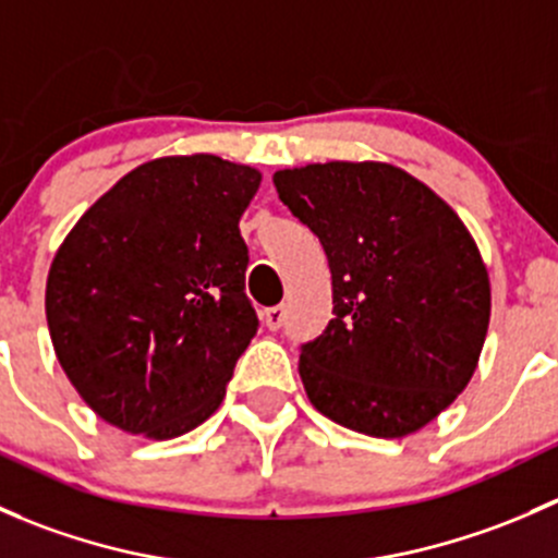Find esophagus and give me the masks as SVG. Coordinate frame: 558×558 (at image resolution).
<instances>
[{
    "mask_svg": "<svg viewBox=\"0 0 558 558\" xmlns=\"http://www.w3.org/2000/svg\"><path fill=\"white\" fill-rule=\"evenodd\" d=\"M262 320H264V326H267V329L278 331L280 326H283V320H286V311H283V307H269V311L262 313Z\"/></svg>",
    "mask_w": 558,
    "mask_h": 558,
    "instance_id": "obj_1",
    "label": "esophagus"
}]
</instances>
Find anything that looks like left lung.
<instances>
[{
	"instance_id": "1",
	"label": "left lung",
	"mask_w": 558,
	"mask_h": 558,
	"mask_svg": "<svg viewBox=\"0 0 558 558\" xmlns=\"http://www.w3.org/2000/svg\"><path fill=\"white\" fill-rule=\"evenodd\" d=\"M283 205L324 245L335 318L302 345L320 415L369 437H408L475 375L492 283L453 207L386 161L278 170Z\"/></svg>"
}]
</instances>
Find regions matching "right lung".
Masks as SVG:
<instances>
[{
  "label": "right lung",
  "mask_w": 558,
  "mask_h": 558,
  "mask_svg": "<svg viewBox=\"0 0 558 558\" xmlns=\"http://www.w3.org/2000/svg\"><path fill=\"white\" fill-rule=\"evenodd\" d=\"M262 172L213 154L123 174L72 227L45 286L56 359L107 424L172 440L223 402L258 318L240 218Z\"/></svg>",
  "instance_id": "right-lung-1"
}]
</instances>
